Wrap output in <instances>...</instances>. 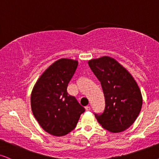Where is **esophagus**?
<instances>
[{
  "label": "esophagus",
  "instance_id": "1",
  "mask_svg": "<svg viewBox=\"0 0 159 159\" xmlns=\"http://www.w3.org/2000/svg\"><path fill=\"white\" fill-rule=\"evenodd\" d=\"M85 110H86V111H90V110H91V107L88 105V106L85 107Z\"/></svg>",
  "mask_w": 159,
  "mask_h": 159
}]
</instances>
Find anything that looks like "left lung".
<instances>
[{"label": "left lung", "mask_w": 159, "mask_h": 159, "mask_svg": "<svg viewBox=\"0 0 159 159\" xmlns=\"http://www.w3.org/2000/svg\"><path fill=\"white\" fill-rule=\"evenodd\" d=\"M89 65L100 81L105 95V111L101 115L95 114L98 122L113 134L127 130L136 121L142 106V93L136 80L111 57L92 59Z\"/></svg>", "instance_id": "1"}]
</instances>
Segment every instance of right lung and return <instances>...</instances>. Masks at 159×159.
Wrapping results in <instances>:
<instances>
[{
    "label": "right lung",
    "mask_w": 159,
    "mask_h": 159,
    "mask_svg": "<svg viewBox=\"0 0 159 159\" xmlns=\"http://www.w3.org/2000/svg\"><path fill=\"white\" fill-rule=\"evenodd\" d=\"M77 60L62 58L41 74L31 93L33 115L46 132L62 136L75 128L85 108L67 92Z\"/></svg>",
    "instance_id": "right-lung-1"
}]
</instances>
